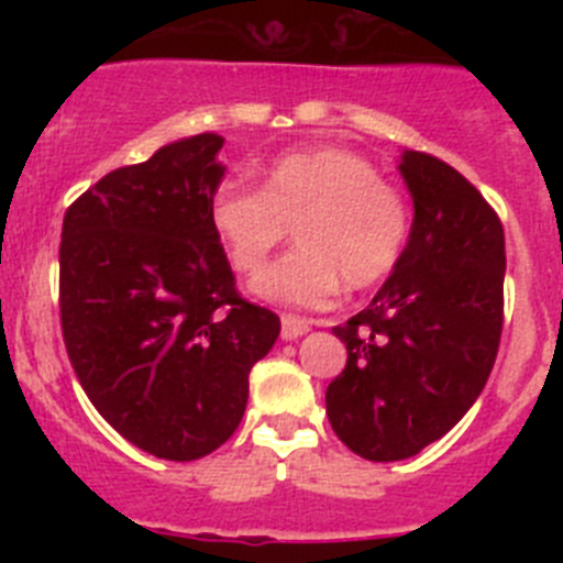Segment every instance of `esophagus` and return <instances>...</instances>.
Returning <instances> with one entry per match:
<instances>
[{
  "instance_id": "34e87169",
  "label": "esophagus",
  "mask_w": 563,
  "mask_h": 563,
  "mask_svg": "<svg viewBox=\"0 0 563 563\" xmlns=\"http://www.w3.org/2000/svg\"><path fill=\"white\" fill-rule=\"evenodd\" d=\"M307 332H310V321H305V318H296V316L282 318V338H285V341H296V338L307 335Z\"/></svg>"
}]
</instances>
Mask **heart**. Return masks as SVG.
I'll return each instance as SVG.
<instances>
[{
	"mask_svg": "<svg viewBox=\"0 0 563 563\" xmlns=\"http://www.w3.org/2000/svg\"><path fill=\"white\" fill-rule=\"evenodd\" d=\"M208 217L239 273H256L292 228L298 251L258 273L251 292L305 310L324 307L341 282L350 290L380 282L409 236L400 194L372 163L335 146L278 157L262 191L228 183Z\"/></svg>",
	"mask_w": 563,
	"mask_h": 563,
	"instance_id": "b5f03b06",
	"label": "heart"
}]
</instances>
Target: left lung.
<instances>
[{
  "mask_svg": "<svg viewBox=\"0 0 563 563\" xmlns=\"http://www.w3.org/2000/svg\"><path fill=\"white\" fill-rule=\"evenodd\" d=\"M415 202L409 242L369 307L343 327L346 366L327 389L338 440L372 462L420 454L485 389L505 310V231L449 163L400 154Z\"/></svg>",
  "mask_w": 563,
  "mask_h": 563,
  "instance_id": "obj_1",
  "label": "left lung"
}]
</instances>
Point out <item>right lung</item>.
Here are the masks:
<instances>
[{"instance_id": "obj_1", "label": "right lung", "mask_w": 563, "mask_h": 563, "mask_svg": "<svg viewBox=\"0 0 563 563\" xmlns=\"http://www.w3.org/2000/svg\"><path fill=\"white\" fill-rule=\"evenodd\" d=\"M213 132L109 172L64 213L62 332L98 415L161 460L191 462L236 431L247 375L282 321L236 292L211 228L225 166Z\"/></svg>"}]
</instances>
